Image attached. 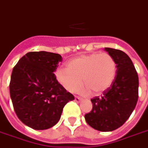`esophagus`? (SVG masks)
I'll return each instance as SVG.
<instances>
[{"instance_id":"34e87169","label":"esophagus","mask_w":148,"mask_h":148,"mask_svg":"<svg viewBox=\"0 0 148 148\" xmlns=\"http://www.w3.org/2000/svg\"><path fill=\"white\" fill-rule=\"evenodd\" d=\"M80 100H81V99H80V97H74V101H76L77 103H79V102H80Z\"/></svg>"}]
</instances>
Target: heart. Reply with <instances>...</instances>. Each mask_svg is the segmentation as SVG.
Returning a JSON list of instances; mask_svg holds the SVG:
<instances>
[{"mask_svg": "<svg viewBox=\"0 0 148 148\" xmlns=\"http://www.w3.org/2000/svg\"><path fill=\"white\" fill-rule=\"evenodd\" d=\"M116 75V64L107 53L83 55L70 60L66 69H58L55 79L71 93L78 91L81 82L84 86L79 90L83 95H98L105 92L113 83Z\"/></svg>", "mask_w": 148, "mask_h": 148, "instance_id": "heart-1", "label": "heart"}]
</instances>
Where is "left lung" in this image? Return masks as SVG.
<instances>
[{"label": "left lung", "instance_id": "8db88e82", "mask_svg": "<svg viewBox=\"0 0 148 148\" xmlns=\"http://www.w3.org/2000/svg\"><path fill=\"white\" fill-rule=\"evenodd\" d=\"M115 60L116 75L103 95L90 99L93 109L85 115L89 125L100 132H111L126 122L138 99V76L132 60L124 51L105 48Z\"/></svg>", "mask_w": 148, "mask_h": 148}]
</instances>
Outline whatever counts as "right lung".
Returning <instances> with one entry per match:
<instances>
[{
	"mask_svg": "<svg viewBox=\"0 0 148 148\" xmlns=\"http://www.w3.org/2000/svg\"><path fill=\"white\" fill-rule=\"evenodd\" d=\"M59 54L30 51L14 66L10 94L19 119L36 130L51 128L59 121L64 106L74 97L55 79L62 62Z\"/></svg>",
	"mask_w": 148,
	"mask_h": 148,
	"instance_id": "right-lung-1",
	"label": "right lung"
}]
</instances>
